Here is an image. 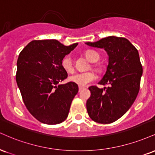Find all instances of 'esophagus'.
Segmentation results:
<instances>
[{"mask_svg":"<svg viewBox=\"0 0 155 155\" xmlns=\"http://www.w3.org/2000/svg\"><path fill=\"white\" fill-rule=\"evenodd\" d=\"M84 88V87H81V86H79V92H80V91H81V89H82Z\"/></svg>","mask_w":155,"mask_h":155,"instance_id":"34e87169","label":"esophagus"}]
</instances>
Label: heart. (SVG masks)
<instances>
[{
  "label": "heart",
  "mask_w": 155,
  "mask_h": 155,
  "mask_svg": "<svg viewBox=\"0 0 155 155\" xmlns=\"http://www.w3.org/2000/svg\"><path fill=\"white\" fill-rule=\"evenodd\" d=\"M85 56L89 61L91 62H97L100 59V55L96 52L93 50H87L85 52ZM61 65L62 67L67 72H73L74 71V66H73L72 59L70 56H65L63 58L62 61H61ZM93 68L97 72H100L101 71L100 67H99L97 65L93 66ZM70 81L74 82L81 87L87 85L89 82L94 81L95 79V75L92 71L88 72H82V73H77V74L71 75L68 78Z\"/></svg>",
  "instance_id": "obj_1"
}]
</instances>
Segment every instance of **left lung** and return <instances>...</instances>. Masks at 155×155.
Returning <instances> with one entry per match:
<instances>
[{
    "mask_svg": "<svg viewBox=\"0 0 155 155\" xmlns=\"http://www.w3.org/2000/svg\"><path fill=\"white\" fill-rule=\"evenodd\" d=\"M86 44L107 52V71L98 84L109 85L104 89L89 87L91 96L87 101V112L97 123L111 124L129 110L139 93L143 73L139 52L124 37L110 36Z\"/></svg>",
    "mask_w": 155,
    "mask_h": 155,
    "instance_id": "left-lung-1",
    "label": "left lung"
}]
</instances>
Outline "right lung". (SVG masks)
<instances>
[{
    "label": "right lung",
    "mask_w": 155,
    "mask_h": 155,
    "mask_svg": "<svg viewBox=\"0 0 155 155\" xmlns=\"http://www.w3.org/2000/svg\"><path fill=\"white\" fill-rule=\"evenodd\" d=\"M77 45L33 40L18 55L16 83L27 110L42 124H58L68 117L79 87L71 81L58 84L68 76L61 61Z\"/></svg>",
    "instance_id": "add662e5"
}]
</instances>
